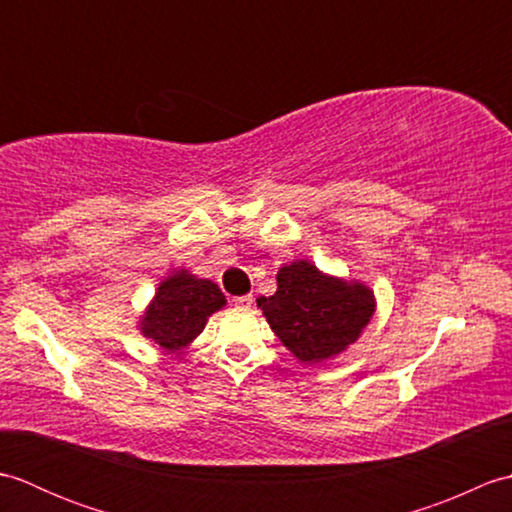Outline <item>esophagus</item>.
Masks as SVG:
<instances>
[{"instance_id":"obj_1","label":"esophagus","mask_w":512,"mask_h":512,"mask_svg":"<svg viewBox=\"0 0 512 512\" xmlns=\"http://www.w3.org/2000/svg\"><path fill=\"white\" fill-rule=\"evenodd\" d=\"M233 306L239 308V310H248L250 306H253V297H250V295L235 297V299H233Z\"/></svg>"}]
</instances>
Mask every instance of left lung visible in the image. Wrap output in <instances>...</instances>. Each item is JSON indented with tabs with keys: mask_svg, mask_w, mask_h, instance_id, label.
Returning <instances> with one entry per match:
<instances>
[{
	"mask_svg": "<svg viewBox=\"0 0 512 512\" xmlns=\"http://www.w3.org/2000/svg\"><path fill=\"white\" fill-rule=\"evenodd\" d=\"M270 330L303 365H319L343 354L376 312L374 290L358 279L323 273L310 259L277 270L273 297H259Z\"/></svg>",
	"mask_w": 512,
	"mask_h": 512,
	"instance_id": "obj_1",
	"label": "left lung"
}]
</instances>
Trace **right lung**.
Instances as JSON below:
<instances>
[{"label": "right lung", "instance_id": "add662e5", "mask_svg": "<svg viewBox=\"0 0 512 512\" xmlns=\"http://www.w3.org/2000/svg\"><path fill=\"white\" fill-rule=\"evenodd\" d=\"M224 306L226 297L215 281L173 268L158 284L136 328L160 350L176 354L198 339L211 314Z\"/></svg>", "mask_w": 512, "mask_h": 512}]
</instances>
